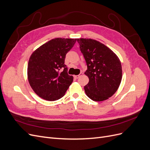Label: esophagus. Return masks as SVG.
Here are the masks:
<instances>
[{"mask_svg": "<svg viewBox=\"0 0 150 150\" xmlns=\"http://www.w3.org/2000/svg\"><path fill=\"white\" fill-rule=\"evenodd\" d=\"M82 75H83V73H80L79 75H74V77L75 79H78V78H79L81 76H82Z\"/></svg>", "mask_w": 150, "mask_h": 150, "instance_id": "esophagus-1", "label": "esophagus"}]
</instances>
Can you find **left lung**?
Masks as SVG:
<instances>
[{
    "label": "left lung",
    "mask_w": 150,
    "mask_h": 150,
    "mask_svg": "<svg viewBox=\"0 0 150 150\" xmlns=\"http://www.w3.org/2000/svg\"><path fill=\"white\" fill-rule=\"evenodd\" d=\"M87 64L84 74L89 83L84 86L86 95L94 101L109 99L118 89L122 79L121 61L105 45L92 39H77Z\"/></svg>",
    "instance_id": "1"
}]
</instances>
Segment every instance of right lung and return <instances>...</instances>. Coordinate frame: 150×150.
<instances>
[{"label":"right lung","instance_id":"1","mask_svg":"<svg viewBox=\"0 0 150 150\" xmlns=\"http://www.w3.org/2000/svg\"><path fill=\"white\" fill-rule=\"evenodd\" d=\"M77 39L55 38L42 44L31 54L28 66V78L31 88L47 101L64 96L73 81L64 64L66 54ZM61 69L62 72L59 71Z\"/></svg>","mask_w":150,"mask_h":150}]
</instances>
